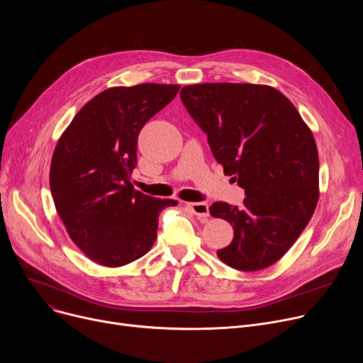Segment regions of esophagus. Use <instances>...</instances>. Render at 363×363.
I'll list each match as a JSON object with an SVG mask.
<instances>
[{
    "label": "esophagus",
    "instance_id": "esophagus-1",
    "mask_svg": "<svg viewBox=\"0 0 363 363\" xmlns=\"http://www.w3.org/2000/svg\"><path fill=\"white\" fill-rule=\"evenodd\" d=\"M188 211H191L199 219L206 220L208 218V204L207 203H185Z\"/></svg>",
    "mask_w": 363,
    "mask_h": 363
}]
</instances>
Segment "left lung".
Returning a JSON list of instances; mask_svg holds the SVG:
<instances>
[{"label": "left lung", "mask_w": 363, "mask_h": 363, "mask_svg": "<svg viewBox=\"0 0 363 363\" xmlns=\"http://www.w3.org/2000/svg\"><path fill=\"white\" fill-rule=\"evenodd\" d=\"M181 100L225 175L245 191L240 208L222 201L211 206L212 216L234 228V240L218 257L244 272L268 268L290 250L318 204L312 130L293 103L268 85H186Z\"/></svg>", "instance_id": "obj_1"}]
</instances>
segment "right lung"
<instances>
[{
	"mask_svg": "<svg viewBox=\"0 0 363 363\" xmlns=\"http://www.w3.org/2000/svg\"><path fill=\"white\" fill-rule=\"evenodd\" d=\"M178 91L163 84L108 88L78 111L55 145L50 188L57 213L99 264L118 268L144 256L156 241L160 212L178 204L130 182L140 130Z\"/></svg>",
	"mask_w": 363,
	"mask_h": 363,
	"instance_id": "1",
	"label": "right lung"
}]
</instances>
